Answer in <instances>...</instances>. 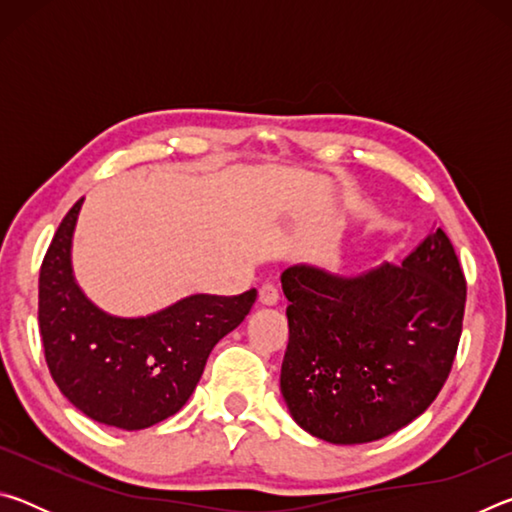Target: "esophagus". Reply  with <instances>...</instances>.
Here are the masks:
<instances>
[{
  "label": "esophagus",
  "instance_id": "34e87169",
  "mask_svg": "<svg viewBox=\"0 0 512 512\" xmlns=\"http://www.w3.org/2000/svg\"><path fill=\"white\" fill-rule=\"evenodd\" d=\"M257 300H259V305L273 307V305H277V300H280V293H277L273 284H264V287L257 293Z\"/></svg>",
  "mask_w": 512,
  "mask_h": 512
}]
</instances>
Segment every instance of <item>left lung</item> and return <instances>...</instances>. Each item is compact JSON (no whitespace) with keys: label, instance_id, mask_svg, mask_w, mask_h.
I'll return each instance as SVG.
<instances>
[{"label":"left lung","instance_id":"left-lung-1","mask_svg":"<svg viewBox=\"0 0 512 512\" xmlns=\"http://www.w3.org/2000/svg\"><path fill=\"white\" fill-rule=\"evenodd\" d=\"M289 345L280 391L300 429L332 445L386 438L429 409L461 339L465 277L443 228L400 266L280 275Z\"/></svg>","mask_w":512,"mask_h":512}]
</instances>
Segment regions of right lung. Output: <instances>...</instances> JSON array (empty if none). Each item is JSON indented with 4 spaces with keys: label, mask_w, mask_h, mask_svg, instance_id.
Segmentation results:
<instances>
[{
    "label": "right lung",
    "mask_w": 512,
    "mask_h": 512,
    "mask_svg": "<svg viewBox=\"0 0 512 512\" xmlns=\"http://www.w3.org/2000/svg\"><path fill=\"white\" fill-rule=\"evenodd\" d=\"M83 201L58 225L40 268L45 359L60 393L83 415L140 431L183 409L212 348L241 325L257 293H194L146 316L110 314L85 296L74 275L72 244Z\"/></svg>",
    "instance_id": "add662e5"
}]
</instances>
